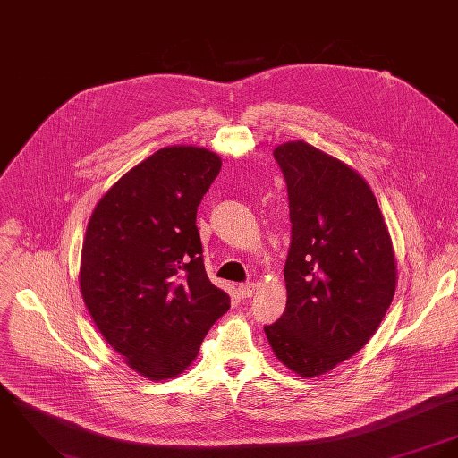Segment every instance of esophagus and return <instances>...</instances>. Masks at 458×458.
Masks as SVG:
<instances>
[{"label": "esophagus", "mask_w": 458, "mask_h": 458, "mask_svg": "<svg viewBox=\"0 0 458 458\" xmlns=\"http://www.w3.org/2000/svg\"><path fill=\"white\" fill-rule=\"evenodd\" d=\"M254 292H256V284L254 283H244V284H239V295L242 299H250L253 297Z\"/></svg>", "instance_id": "obj_1"}]
</instances>
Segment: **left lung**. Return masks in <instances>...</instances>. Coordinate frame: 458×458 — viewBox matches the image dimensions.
Here are the masks:
<instances>
[{
    "label": "left lung",
    "instance_id": "8db88e82",
    "mask_svg": "<svg viewBox=\"0 0 458 458\" xmlns=\"http://www.w3.org/2000/svg\"><path fill=\"white\" fill-rule=\"evenodd\" d=\"M290 199L286 309L265 327L276 358L318 377L376 334L397 288V259L367 181L304 140L274 149Z\"/></svg>",
    "mask_w": 458,
    "mask_h": 458
}]
</instances>
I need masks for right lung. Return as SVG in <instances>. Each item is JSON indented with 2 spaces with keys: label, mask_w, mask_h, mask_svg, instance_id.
Listing matches in <instances>:
<instances>
[{
  "label": "right lung",
  "mask_w": 458,
  "mask_h": 458,
  "mask_svg": "<svg viewBox=\"0 0 458 458\" xmlns=\"http://www.w3.org/2000/svg\"><path fill=\"white\" fill-rule=\"evenodd\" d=\"M219 170L205 148H163L103 195L86 228L84 304L105 341L151 381L182 374L230 309L207 277L195 225Z\"/></svg>",
  "instance_id": "add662e5"
}]
</instances>
